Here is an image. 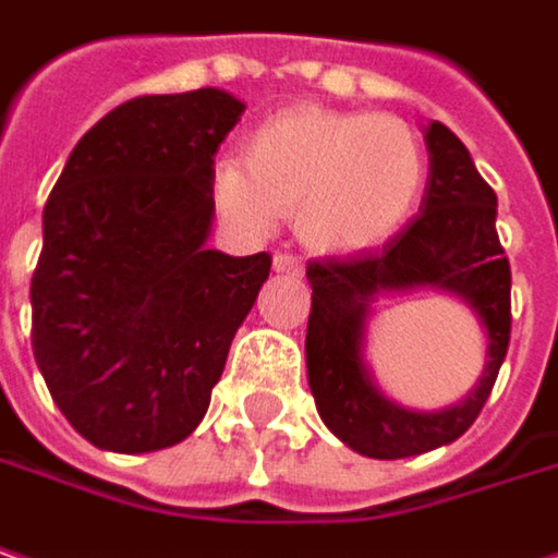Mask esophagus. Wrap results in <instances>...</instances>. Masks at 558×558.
Returning <instances> with one entry per match:
<instances>
[{
  "instance_id": "esophagus-1",
  "label": "esophagus",
  "mask_w": 558,
  "mask_h": 558,
  "mask_svg": "<svg viewBox=\"0 0 558 558\" xmlns=\"http://www.w3.org/2000/svg\"><path fill=\"white\" fill-rule=\"evenodd\" d=\"M275 271L278 275H290V278H300L303 275V258L293 255V252H278L275 255Z\"/></svg>"
}]
</instances>
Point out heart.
<instances>
[{
	"instance_id": "b5f03b06",
	"label": "heart",
	"mask_w": 558,
	"mask_h": 558,
	"mask_svg": "<svg viewBox=\"0 0 558 558\" xmlns=\"http://www.w3.org/2000/svg\"><path fill=\"white\" fill-rule=\"evenodd\" d=\"M426 177V150L408 122L293 107L248 132L243 160L223 157L214 167V195L252 230L293 214L312 252L360 255L404 230Z\"/></svg>"
}]
</instances>
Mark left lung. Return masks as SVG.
I'll list each match as a JSON object with an SVG mask.
<instances>
[{
  "label": "left lung",
  "mask_w": 558,
  "mask_h": 558,
  "mask_svg": "<svg viewBox=\"0 0 558 558\" xmlns=\"http://www.w3.org/2000/svg\"><path fill=\"white\" fill-rule=\"evenodd\" d=\"M429 177L420 214L381 252L312 262L306 373L318 416L353 451L395 461L464 436L486 404L511 335V268L496 233V192L476 173L461 138L426 125ZM416 286L458 292L487 328V366L475 391L423 414L388 402L365 373V318L378 295Z\"/></svg>",
  "instance_id": "left-lung-1"
}]
</instances>
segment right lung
Segmentation results:
<instances>
[{
    "instance_id": "obj_1",
    "label": "right lung",
    "mask_w": 558,
    "mask_h": 558,
    "mask_svg": "<svg viewBox=\"0 0 558 558\" xmlns=\"http://www.w3.org/2000/svg\"><path fill=\"white\" fill-rule=\"evenodd\" d=\"M246 110L217 87L135 97L69 154L44 208L31 344L84 439L142 454L202 423L271 255L205 248L214 154Z\"/></svg>"
}]
</instances>
